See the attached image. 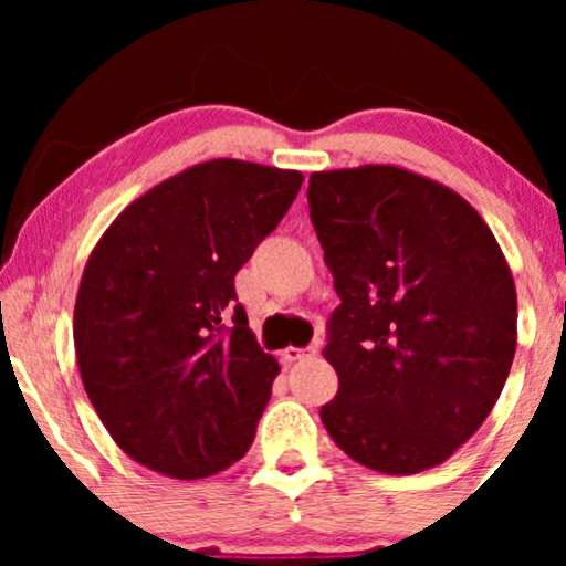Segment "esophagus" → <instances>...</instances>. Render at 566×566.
Instances as JSON below:
<instances>
[{
	"label": "esophagus",
	"instance_id": "obj_1",
	"mask_svg": "<svg viewBox=\"0 0 566 566\" xmlns=\"http://www.w3.org/2000/svg\"><path fill=\"white\" fill-rule=\"evenodd\" d=\"M311 356H316V346H308V348L287 346L282 350L284 361H301V359H311Z\"/></svg>",
	"mask_w": 566,
	"mask_h": 566
}]
</instances>
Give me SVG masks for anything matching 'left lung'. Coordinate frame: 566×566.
<instances>
[{
    "mask_svg": "<svg viewBox=\"0 0 566 566\" xmlns=\"http://www.w3.org/2000/svg\"><path fill=\"white\" fill-rule=\"evenodd\" d=\"M308 205L340 305L324 359L327 433L356 463L409 476L444 463L495 407L516 354V287L484 218L396 165L324 170Z\"/></svg>",
    "mask_w": 566,
    "mask_h": 566,
    "instance_id": "8db88e82",
    "label": "left lung"
}]
</instances>
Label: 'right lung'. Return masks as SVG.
I'll list each match as a JSON object with an SVG mask.
<instances>
[{
	"mask_svg": "<svg viewBox=\"0 0 566 566\" xmlns=\"http://www.w3.org/2000/svg\"><path fill=\"white\" fill-rule=\"evenodd\" d=\"M301 184L297 170L201 161L127 205L90 252L76 361L97 418L135 463L205 479L250 450L279 365L247 327L233 276Z\"/></svg>",
	"mask_w": 566,
	"mask_h": 566,
	"instance_id": "add662e5",
	"label": "right lung"
}]
</instances>
